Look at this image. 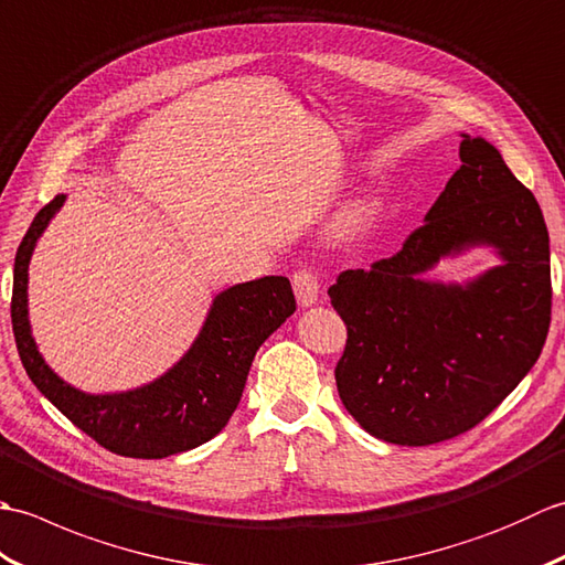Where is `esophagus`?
Here are the masks:
<instances>
[{
  "label": "esophagus",
  "instance_id": "34e87169",
  "mask_svg": "<svg viewBox=\"0 0 565 565\" xmlns=\"http://www.w3.org/2000/svg\"><path fill=\"white\" fill-rule=\"evenodd\" d=\"M291 284H294V294L298 298V303L301 306H313L318 301V291H320V281L313 269L301 267L296 269L291 276Z\"/></svg>",
  "mask_w": 565,
  "mask_h": 565
}]
</instances>
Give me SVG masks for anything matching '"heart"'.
<instances>
[{"label":"heart","mask_w":565,"mask_h":565,"mask_svg":"<svg viewBox=\"0 0 565 565\" xmlns=\"http://www.w3.org/2000/svg\"><path fill=\"white\" fill-rule=\"evenodd\" d=\"M366 215H369V211H366V209H362V211H359V213H356V218H359V221H364V218H366Z\"/></svg>","instance_id":"b5f03b06"}]
</instances>
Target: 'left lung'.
I'll list each match as a JSON object with an SVG mask.
<instances>
[{
	"instance_id": "1",
	"label": "left lung",
	"mask_w": 565,
	"mask_h": 565,
	"mask_svg": "<svg viewBox=\"0 0 565 565\" xmlns=\"http://www.w3.org/2000/svg\"><path fill=\"white\" fill-rule=\"evenodd\" d=\"M459 158L403 247L328 289L347 326L340 398L369 435L403 447L483 423L534 366L551 326L548 231L534 194L483 138L463 136ZM476 242L507 262L466 290L416 276Z\"/></svg>"
}]
</instances>
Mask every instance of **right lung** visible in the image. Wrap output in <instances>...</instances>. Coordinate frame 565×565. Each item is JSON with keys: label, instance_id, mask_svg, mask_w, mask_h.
Wrapping results in <instances>:
<instances>
[{"label": "right lung", "instance_id": "obj_1", "mask_svg": "<svg viewBox=\"0 0 565 565\" xmlns=\"http://www.w3.org/2000/svg\"><path fill=\"white\" fill-rule=\"evenodd\" d=\"M63 201L60 194L39 211L14 259L11 328L29 379L72 425L118 456L164 459L213 439L235 413L262 342L296 310L289 279L264 276L223 291L213 301L194 347L150 386L87 395L47 369L33 344L26 316L31 252Z\"/></svg>", "mask_w": 565, "mask_h": 565}]
</instances>
